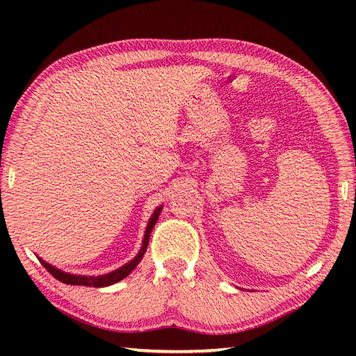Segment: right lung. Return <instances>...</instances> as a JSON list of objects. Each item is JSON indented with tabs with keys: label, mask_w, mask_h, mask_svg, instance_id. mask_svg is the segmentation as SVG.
Segmentation results:
<instances>
[{
	"label": "right lung",
	"mask_w": 356,
	"mask_h": 356,
	"mask_svg": "<svg viewBox=\"0 0 356 356\" xmlns=\"http://www.w3.org/2000/svg\"><path fill=\"white\" fill-rule=\"evenodd\" d=\"M161 209L163 207H156L154 215L150 216V220L147 222V227H146V234H144V238H143V245H141V250L138 254L135 256V259H131L129 264L122 265V267L114 270V272H110L106 275H99V276H83V275H70V273H65L63 270H59L56 267H53L45 261H42L40 259V264L44 265V267L50 272L53 276L58 281L64 282V284H72V286H88V287H106V286H111V284H116L118 281L124 280L125 276H129L131 272H134V268L136 267L138 264L144 256V252L147 250V245H149V237H150V232H152V229L155 226L156 220H159V215L161 213Z\"/></svg>",
	"instance_id": "1"
}]
</instances>
